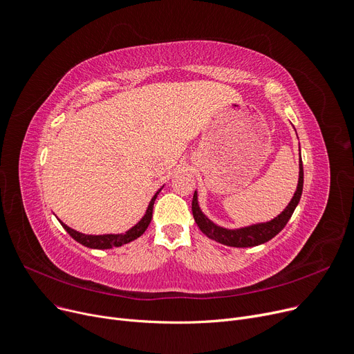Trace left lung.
<instances>
[{"label":"left lung","instance_id":"left-lung-1","mask_svg":"<svg viewBox=\"0 0 354 354\" xmlns=\"http://www.w3.org/2000/svg\"><path fill=\"white\" fill-rule=\"evenodd\" d=\"M302 187H304V167H302V160H299L298 187L294 196L290 199L289 205L278 215V217L263 224H256V225L244 227L239 230H227V228L218 227L203 214L201 208L198 205L196 192H194V198H192V214L199 230H201V232L209 239L225 245H232V248H253V245H259L269 241L286 225V223L292 217V214H294L299 203L301 195H302Z\"/></svg>","mask_w":354,"mask_h":354}]
</instances>
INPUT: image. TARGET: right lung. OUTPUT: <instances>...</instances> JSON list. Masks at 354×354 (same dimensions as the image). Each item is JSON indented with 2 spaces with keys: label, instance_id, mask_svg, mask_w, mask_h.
I'll list each match as a JSON object with an SVG mask.
<instances>
[{
  "label": "right lung",
  "instance_id": "add662e5",
  "mask_svg": "<svg viewBox=\"0 0 354 354\" xmlns=\"http://www.w3.org/2000/svg\"><path fill=\"white\" fill-rule=\"evenodd\" d=\"M160 192V189L155 194V196L151 198V201L147 207V211L145 214V217L137 223L133 228H130L129 232H126L124 234H104V236H88V234H82V233H78L75 232V230H72L71 227H68L66 224H64L62 221H60V224H62V227L66 230L68 234L76 240L78 243H81L82 245H85V248H89V249H111V248H118V245H122V244H127L133 240H136L137 237H140L145 232L146 228L149 227L150 221H151V215H153V204H155V199L158 196V194Z\"/></svg>",
  "mask_w": 354,
  "mask_h": 354
}]
</instances>
